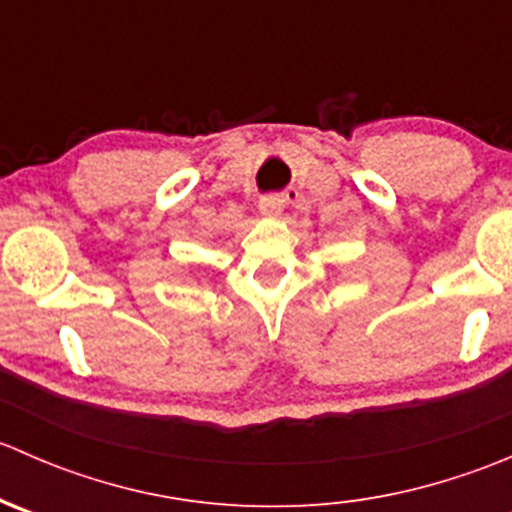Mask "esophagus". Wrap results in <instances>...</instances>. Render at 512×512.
Here are the masks:
<instances>
[{
    "label": "esophagus",
    "instance_id": "esophagus-1",
    "mask_svg": "<svg viewBox=\"0 0 512 512\" xmlns=\"http://www.w3.org/2000/svg\"><path fill=\"white\" fill-rule=\"evenodd\" d=\"M285 208V198L282 195H267L260 200V213L262 215H280Z\"/></svg>",
    "mask_w": 512,
    "mask_h": 512
}]
</instances>
